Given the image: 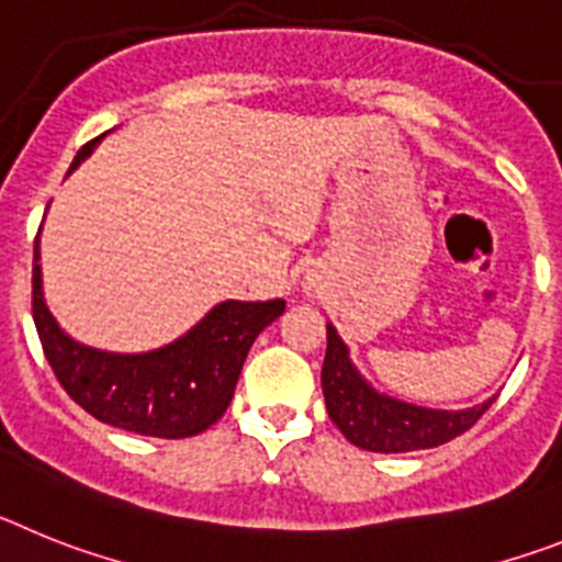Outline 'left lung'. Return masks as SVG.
<instances>
[{
	"label": "left lung",
	"mask_w": 562,
	"mask_h": 562,
	"mask_svg": "<svg viewBox=\"0 0 562 562\" xmlns=\"http://www.w3.org/2000/svg\"><path fill=\"white\" fill-rule=\"evenodd\" d=\"M322 393L325 407L341 436L368 452H416L441 447L467 432L484 416L495 396L467 409H436L402 402L379 393L359 373L350 359V348L328 322V350L322 364Z\"/></svg>",
	"instance_id": "1"
}]
</instances>
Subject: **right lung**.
Masks as SVG:
<instances>
[{"label":"right lung","mask_w":562,"mask_h":562,"mask_svg":"<svg viewBox=\"0 0 562 562\" xmlns=\"http://www.w3.org/2000/svg\"><path fill=\"white\" fill-rule=\"evenodd\" d=\"M104 138V135H101ZM101 138L81 146L72 175ZM33 246V322L67 396L99 422L149 438H189L212 427L232 404L254 339L282 316L285 300L217 302L198 325L144 353H115L72 339L50 314Z\"/></svg>","instance_id":"right-lung-1"}]
</instances>
